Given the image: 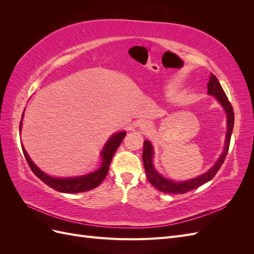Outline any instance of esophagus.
Segmentation results:
<instances>
[{"instance_id": "obj_1", "label": "esophagus", "mask_w": 254, "mask_h": 254, "mask_svg": "<svg viewBox=\"0 0 254 254\" xmlns=\"http://www.w3.org/2000/svg\"><path fill=\"white\" fill-rule=\"evenodd\" d=\"M151 124L148 122H144L141 124V130L144 132V133H148L150 130H151Z\"/></svg>"}]
</instances>
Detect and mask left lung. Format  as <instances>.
I'll list each match as a JSON object with an SVG mask.
<instances>
[{
	"label": "left lung",
	"mask_w": 254,
	"mask_h": 254,
	"mask_svg": "<svg viewBox=\"0 0 254 254\" xmlns=\"http://www.w3.org/2000/svg\"><path fill=\"white\" fill-rule=\"evenodd\" d=\"M207 94L213 95L216 97L217 101L220 103V105L224 107V109L227 113V135H226V142H225V148L222 151L221 156L217 160V162L214 164L212 168H210L206 173L202 174L201 176L196 177L194 179H190L187 181H174L167 178H164L162 175H160L155 166L152 164V158H153V147L149 141H144L143 146V163L145 167L146 176H147L148 181L160 191L168 194H184L188 193L190 190H193L199 187H201L202 184L206 183L213 179V177L216 175V173L219 171L221 165L224 164L226 156L229 150L230 146V140H231V134L234 126V111L231 104H230L229 99L225 93L224 89L221 88L220 83L217 79L216 76L214 74H211L210 80L207 82Z\"/></svg>",
	"instance_id": "8db88e82"
}]
</instances>
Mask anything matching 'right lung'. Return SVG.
<instances>
[{
	"label": "right lung",
	"mask_w": 254,
	"mask_h": 254,
	"mask_svg": "<svg viewBox=\"0 0 254 254\" xmlns=\"http://www.w3.org/2000/svg\"><path fill=\"white\" fill-rule=\"evenodd\" d=\"M22 119H23V115H22ZM21 125H22V122L20 123V129H21ZM125 135H126L125 131L114 133L108 140V142L105 144L101 153L102 165L99 166L97 171L84 176L70 177V178H55V177H51L47 174H44L42 171H40L39 168H38V166L35 165L33 161L30 160L24 147H22V150H23V153H24V157L27 161L30 170L33 171V173L38 177V178L47 184V186H49L50 188L54 189L57 191H61V193H81V191H87V190L95 189L103 182V180L106 178L107 174H108L109 166H110L114 152L117 151L118 147L121 145Z\"/></svg>",
	"instance_id": "right-lung-1"
}]
</instances>
